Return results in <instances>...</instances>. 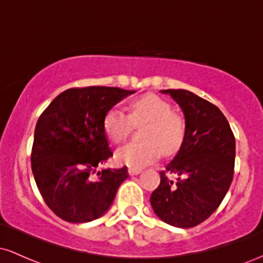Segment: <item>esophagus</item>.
<instances>
[{"label": "esophagus", "mask_w": 263, "mask_h": 263, "mask_svg": "<svg viewBox=\"0 0 263 263\" xmlns=\"http://www.w3.org/2000/svg\"><path fill=\"white\" fill-rule=\"evenodd\" d=\"M142 172V170H138V168H128V174L129 176H137Z\"/></svg>", "instance_id": "1"}]
</instances>
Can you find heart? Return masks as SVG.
I'll return each mask as SVG.
<instances>
[{"label": "heart", "mask_w": 263, "mask_h": 263, "mask_svg": "<svg viewBox=\"0 0 263 263\" xmlns=\"http://www.w3.org/2000/svg\"><path fill=\"white\" fill-rule=\"evenodd\" d=\"M142 129L144 143H129L116 152L115 158L129 168L146 167L159 156H173L185 138V121L172 105L156 93H144L128 105V115L119 108H110L102 119V128L107 140L121 143L134 127Z\"/></svg>", "instance_id": "1"}]
</instances>
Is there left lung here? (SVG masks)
Segmentation results:
<instances>
[{
    "label": "left lung",
    "instance_id": "8db88e82",
    "mask_svg": "<svg viewBox=\"0 0 263 263\" xmlns=\"http://www.w3.org/2000/svg\"><path fill=\"white\" fill-rule=\"evenodd\" d=\"M179 105L185 119V138L161 172V184L151 205L162 221L180 229L197 226L225 198L234 177L235 137L215 105L188 90H161ZM176 175V182L167 178Z\"/></svg>",
    "mask_w": 263,
    "mask_h": 263
}]
</instances>
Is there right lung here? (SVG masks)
Here are the masks:
<instances>
[{
  "label": "right lung",
  "mask_w": 263,
  "mask_h": 263,
  "mask_svg": "<svg viewBox=\"0 0 263 263\" xmlns=\"http://www.w3.org/2000/svg\"><path fill=\"white\" fill-rule=\"evenodd\" d=\"M120 87L89 86L59 93L39 117L32 148V172L45 204L69 222H89L110 209L127 167L102 170L112 152L102 119L135 93Z\"/></svg>",
  "instance_id": "1"
}]
</instances>
